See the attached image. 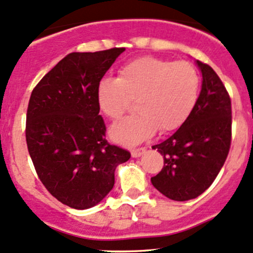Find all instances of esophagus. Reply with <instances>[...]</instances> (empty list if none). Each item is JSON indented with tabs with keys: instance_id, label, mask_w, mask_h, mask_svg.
I'll use <instances>...</instances> for the list:
<instances>
[{
	"instance_id": "1",
	"label": "esophagus",
	"mask_w": 253,
	"mask_h": 253,
	"mask_svg": "<svg viewBox=\"0 0 253 253\" xmlns=\"http://www.w3.org/2000/svg\"><path fill=\"white\" fill-rule=\"evenodd\" d=\"M145 152H146V148H145V147L135 148V149H132V151H131V156L134 157V158H136V157L142 156V154L145 153Z\"/></svg>"
}]
</instances>
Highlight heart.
<instances>
[{
	"label": "heart",
	"mask_w": 253,
	"mask_h": 253,
	"mask_svg": "<svg viewBox=\"0 0 253 253\" xmlns=\"http://www.w3.org/2000/svg\"><path fill=\"white\" fill-rule=\"evenodd\" d=\"M200 75L188 61L143 56L122 66L117 80L104 77L97 84V104L111 121H119L135 101L137 115L116 124L111 136L134 145L157 130L169 132L186 122L197 105Z\"/></svg>",
	"instance_id": "b5f03b06"
}]
</instances>
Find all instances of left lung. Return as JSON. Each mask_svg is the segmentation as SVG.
Wrapping results in <instances>:
<instances>
[{"mask_svg":"<svg viewBox=\"0 0 253 253\" xmlns=\"http://www.w3.org/2000/svg\"><path fill=\"white\" fill-rule=\"evenodd\" d=\"M203 75L197 105L177 131L152 148L164 157L151 178L158 191L176 202L199 197L223 167L232 143V101L211 66L197 60Z\"/></svg>","mask_w":253,"mask_h":253,"instance_id":"1","label":"left lung"}]
</instances>
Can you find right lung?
Returning <instances> with one entry per match:
<instances>
[{"label":"right lung","mask_w":253,"mask_h":253,"mask_svg":"<svg viewBox=\"0 0 253 253\" xmlns=\"http://www.w3.org/2000/svg\"><path fill=\"white\" fill-rule=\"evenodd\" d=\"M126 48L70 53L32 90L26 112V143L47 191L70 208L84 210L115 186L117 165L130 152L106 140L97 84Z\"/></svg>","instance_id":"obj_1"}]
</instances>
